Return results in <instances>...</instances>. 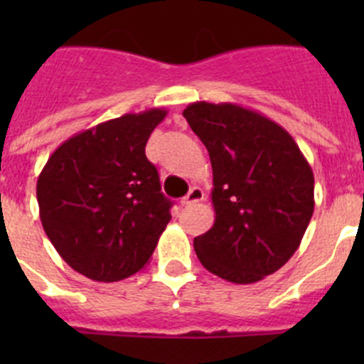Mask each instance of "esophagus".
I'll return each instance as SVG.
<instances>
[{
	"mask_svg": "<svg viewBox=\"0 0 364 364\" xmlns=\"http://www.w3.org/2000/svg\"><path fill=\"white\" fill-rule=\"evenodd\" d=\"M204 190L199 188V186H193L192 190L188 192V196L183 197L181 204L183 205H190V204H196V203H200V200H204Z\"/></svg>",
	"mask_w": 364,
	"mask_h": 364,
	"instance_id": "obj_1",
	"label": "esophagus"
}]
</instances>
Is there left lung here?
I'll list each match as a JSON object with an SVG mask.
<instances>
[{
    "mask_svg": "<svg viewBox=\"0 0 364 364\" xmlns=\"http://www.w3.org/2000/svg\"><path fill=\"white\" fill-rule=\"evenodd\" d=\"M213 167L215 223L193 240L200 264L232 284H255L299 248L314 215V171L285 128L237 104L183 111Z\"/></svg>",
    "mask_w": 364,
    "mask_h": 364,
    "instance_id": "8db88e82",
    "label": "left lung"
}]
</instances>
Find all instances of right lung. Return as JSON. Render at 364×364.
Returning <instances> with one entry per match:
<instances>
[{
	"label": "right lung",
	"mask_w": 364,
	"mask_h": 364,
	"mask_svg": "<svg viewBox=\"0 0 364 364\" xmlns=\"http://www.w3.org/2000/svg\"><path fill=\"white\" fill-rule=\"evenodd\" d=\"M165 109L124 114L67 139L36 181L40 220L61 259L95 282H119L151 259L171 220L146 159Z\"/></svg>",
	"instance_id": "right-lung-1"
}]
</instances>
